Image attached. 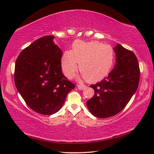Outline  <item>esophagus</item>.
<instances>
[{
    "label": "esophagus",
    "mask_w": 154,
    "mask_h": 154,
    "mask_svg": "<svg viewBox=\"0 0 154 154\" xmlns=\"http://www.w3.org/2000/svg\"><path fill=\"white\" fill-rule=\"evenodd\" d=\"M85 87H86V86H85V85L84 84H79V85H77L78 89L80 90H83Z\"/></svg>",
    "instance_id": "esophagus-1"
}]
</instances>
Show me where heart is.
Masks as SVG:
<instances>
[{
	"mask_svg": "<svg viewBox=\"0 0 154 154\" xmlns=\"http://www.w3.org/2000/svg\"><path fill=\"white\" fill-rule=\"evenodd\" d=\"M114 62L115 51L111 46L98 41L77 40L71 51H66L62 55L61 66L64 75L71 78L77 71L78 62L81 77L95 82L108 75Z\"/></svg>",
	"mask_w": 154,
	"mask_h": 154,
	"instance_id": "obj_1",
	"label": "heart"
}]
</instances>
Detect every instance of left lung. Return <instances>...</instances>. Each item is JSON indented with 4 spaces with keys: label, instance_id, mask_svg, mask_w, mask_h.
Instances as JSON below:
<instances>
[{
    "label": "left lung",
    "instance_id": "1",
    "mask_svg": "<svg viewBox=\"0 0 154 154\" xmlns=\"http://www.w3.org/2000/svg\"><path fill=\"white\" fill-rule=\"evenodd\" d=\"M113 50L116 56L114 69L107 77L90 85L94 90V95L86 105L96 118H106L119 113L139 85L140 69L134 54L119 44H117Z\"/></svg>",
    "mask_w": 154,
    "mask_h": 154
}]
</instances>
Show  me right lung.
Here are the masks:
<instances>
[{
	"label": "right lung",
	"instance_id": "obj_1",
	"mask_svg": "<svg viewBox=\"0 0 154 154\" xmlns=\"http://www.w3.org/2000/svg\"><path fill=\"white\" fill-rule=\"evenodd\" d=\"M54 36H43L23 49L15 62L18 92L33 111L42 115L58 111L75 84L62 72V51Z\"/></svg>",
	"mask_w": 154,
	"mask_h": 154
}]
</instances>
